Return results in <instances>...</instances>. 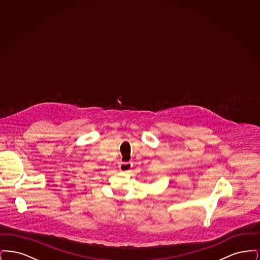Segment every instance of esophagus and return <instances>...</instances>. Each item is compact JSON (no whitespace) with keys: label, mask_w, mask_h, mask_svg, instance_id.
<instances>
[{"label":"esophagus","mask_w":260,"mask_h":260,"mask_svg":"<svg viewBox=\"0 0 260 260\" xmlns=\"http://www.w3.org/2000/svg\"><path fill=\"white\" fill-rule=\"evenodd\" d=\"M133 168V162L132 161H126V162H121L119 166V169L123 173H127L131 169Z\"/></svg>","instance_id":"1"}]
</instances>
